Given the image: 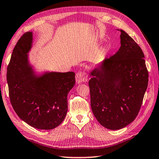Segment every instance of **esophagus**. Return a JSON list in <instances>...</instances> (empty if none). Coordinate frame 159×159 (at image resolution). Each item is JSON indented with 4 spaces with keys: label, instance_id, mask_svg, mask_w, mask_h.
Segmentation results:
<instances>
[{
    "label": "esophagus",
    "instance_id": "34e87169",
    "mask_svg": "<svg viewBox=\"0 0 159 159\" xmlns=\"http://www.w3.org/2000/svg\"><path fill=\"white\" fill-rule=\"evenodd\" d=\"M88 80V76L87 74L84 71H80L76 74V81L78 83H80L83 82H85Z\"/></svg>",
    "mask_w": 159,
    "mask_h": 159
}]
</instances>
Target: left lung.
I'll return each instance as SVG.
<instances>
[{
    "mask_svg": "<svg viewBox=\"0 0 159 159\" xmlns=\"http://www.w3.org/2000/svg\"><path fill=\"white\" fill-rule=\"evenodd\" d=\"M120 32L119 51L93 70L89 80L93 114L101 125L114 130L123 128L137 116L149 77L141 48Z\"/></svg>",
    "mask_w": 159,
    "mask_h": 159,
    "instance_id": "8db88e82",
    "label": "left lung"
}]
</instances>
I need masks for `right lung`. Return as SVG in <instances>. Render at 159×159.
<instances>
[{
  "label": "right lung",
  "instance_id": "1",
  "mask_svg": "<svg viewBox=\"0 0 159 159\" xmlns=\"http://www.w3.org/2000/svg\"><path fill=\"white\" fill-rule=\"evenodd\" d=\"M32 40V32L25 33L12 52L7 70L9 99L15 112L28 125L52 129L66 116L67 94L75 83V74L50 72L35 77L27 59Z\"/></svg>",
  "mask_w": 159,
  "mask_h": 159
}]
</instances>
